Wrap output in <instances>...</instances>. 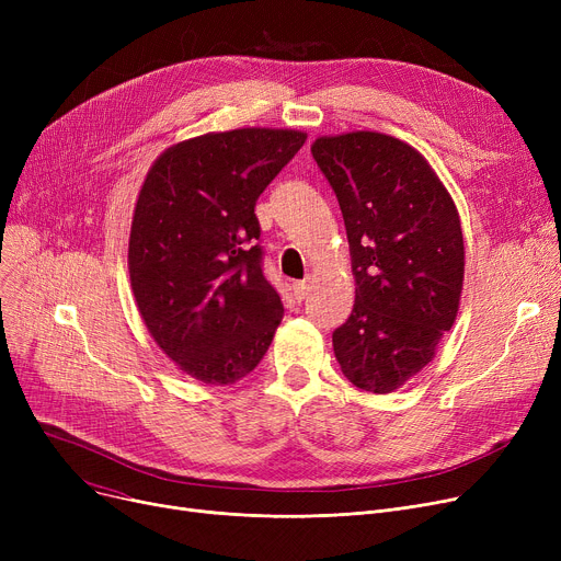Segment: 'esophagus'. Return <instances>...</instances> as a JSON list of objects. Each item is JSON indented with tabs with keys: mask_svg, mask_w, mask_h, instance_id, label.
<instances>
[{
	"mask_svg": "<svg viewBox=\"0 0 561 561\" xmlns=\"http://www.w3.org/2000/svg\"><path fill=\"white\" fill-rule=\"evenodd\" d=\"M293 296H296V300H305L309 296V282L293 284Z\"/></svg>",
	"mask_w": 561,
	"mask_h": 561,
	"instance_id": "34e87169",
	"label": "esophagus"
}]
</instances>
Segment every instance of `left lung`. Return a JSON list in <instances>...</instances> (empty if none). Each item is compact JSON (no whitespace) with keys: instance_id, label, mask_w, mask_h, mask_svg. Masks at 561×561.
Segmentation results:
<instances>
[{"instance_id":"8db88e82","label":"left lung","mask_w":561,"mask_h":561,"mask_svg":"<svg viewBox=\"0 0 561 561\" xmlns=\"http://www.w3.org/2000/svg\"><path fill=\"white\" fill-rule=\"evenodd\" d=\"M311 154L336 193L357 282L355 307L332 334L336 362L357 389L391 393L434 359L457 318V206L425 157L393 136H320Z\"/></svg>"}]
</instances>
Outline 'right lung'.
I'll list each match as a JSON object with an SVG mask.
<instances>
[{
	"label": "right lung",
	"mask_w": 561,
	"mask_h": 561,
	"mask_svg": "<svg viewBox=\"0 0 561 561\" xmlns=\"http://www.w3.org/2000/svg\"><path fill=\"white\" fill-rule=\"evenodd\" d=\"M307 134L233 129L182 140L147 172L129 233V277L157 345L204 385L256 368L282 322L254 206Z\"/></svg>",
	"instance_id": "add662e5"
}]
</instances>
